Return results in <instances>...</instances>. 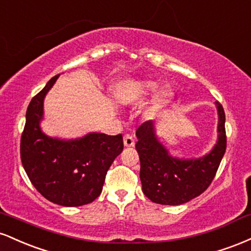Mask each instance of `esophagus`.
Listing matches in <instances>:
<instances>
[{"label": "esophagus", "mask_w": 251, "mask_h": 251, "mask_svg": "<svg viewBox=\"0 0 251 251\" xmlns=\"http://www.w3.org/2000/svg\"><path fill=\"white\" fill-rule=\"evenodd\" d=\"M134 139L132 135L129 134H126L125 137H124V145L126 146V148H133L134 146Z\"/></svg>", "instance_id": "34e87169"}]
</instances>
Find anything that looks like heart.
Returning a JSON list of instances; mask_svg holds the SVG:
<instances>
[{"instance_id": "obj_1", "label": "heart", "mask_w": 251, "mask_h": 251, "mask_svg": "<svg viewBox=\"0 0 251 251\" xmlns=\"http://www.w3.org/2000/svg\"><path fill=\"white\" fill-rule=\"evenodd\" d=\"M159 86L155 81L152 80H142V81H134L128 82L124 86L122 91L119 93V98L122 100L128 99H146V98L151 97L157 92ZM169 94L166 91H160L155 97L153 108L159 109L163 107L166 102H168Z\"/></svg>"}]
</instances>
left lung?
Returning <instances> with one entry per match:
<instances>
[{
  "label": "left lung",
  "instance_id": "1",
  "mask_svg": "<svg viewBox=\"0 0 251 251\" xmlns=\"http://www.w3.org/2000/svg\"><path fill=\"white\" fill-rule=\"evenodd\" d=\"M218 114L217 142L206 154L198 158H178L155 134L152 120L144 123L135 132V144L140 159L143 192L150 201L163 205H180L205 191L214 179L226 153V114L216 102Z\"/></svg>",
  "mask_w": 251,
  "mask_h": 251
}]
</instances>
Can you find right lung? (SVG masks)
I'll return each instance as SVG.
<instances>
[{
  "label": "right lung",
  "instance_id": "1",
  "mask_svg": "<svg viewBox=\"0 0 251 251\" xmlns=\"http://www.w3.org/2000/svg\"><path fill=\"white\" fill-rule=\"evenodd\" d=\"M60 74L31 99L21 137V160L31 184L46 200L62 206L92 203L101 194L109 166L122 153L123 135L89 132L75 139L42 131L43 101Z\"/></svg>",
  "mask_w": 251,
  "mask_h": 251
}]
</instances>
